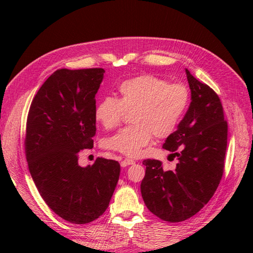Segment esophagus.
Here are the masks:
<instances>
[{"label":"esophagus","mask_w":253,"mask_h":253,"mask_svg":"<svg viewBox=\"0 0 253 253\" xmlns=\"http://www.w3.org/2000/svg\"><path fill=\"white\" fill-rule=\"evenodd\" d=\"M132 164H135V161L131 160V159H124L121 162V165L123 166V168H126V166L132 165Z\"/></svg>","instance_id":"esophagus-1"}]
</instances>
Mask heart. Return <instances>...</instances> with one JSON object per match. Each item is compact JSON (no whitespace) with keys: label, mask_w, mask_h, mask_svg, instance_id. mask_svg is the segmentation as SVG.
I'll use <instances>...</instances> for the list:
<instances>
[{"label":"heart","mask_w":253,"mask_h":253,"mask_svg":"<svg viewBox=\"0 0 253 253\" xmlns=\"http://www.w3.org/2000/svg\"><path fill=\"white\" fill-rule=\"evenodd\" d=\"M189 103V90L181 84H168L153 75H141L118 85V98L105 96L94 110L95 120L107 129L121 124L125 112H131L132 126L104 140V147L137 158L151 142L153 135H170Z\"/></svg>","instance_id":"b5f03b06"}]
</instances>
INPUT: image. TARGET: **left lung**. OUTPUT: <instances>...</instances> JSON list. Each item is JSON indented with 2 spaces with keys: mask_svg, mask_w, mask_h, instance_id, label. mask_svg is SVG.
<instances>
[{
  "mask_svg": "<svg viewBox=\"0 0 253 253\" xmlns=\"http://www.w3.org/2000/svg\"><path fill=\"white\" fill-rule=\"evenodd\" d=\"M191 102L165 150L178 163L163 170L158 160H144L140 190L147 208L161 219L186 221L206 206L218 187L227 148V123L218 95L186 68Z\"/></svg>",
  "mask_w": 253,
  "mask_h": 253,
  "instance_id": "obj_1",
  "label": "left lung"
}]
</instances>
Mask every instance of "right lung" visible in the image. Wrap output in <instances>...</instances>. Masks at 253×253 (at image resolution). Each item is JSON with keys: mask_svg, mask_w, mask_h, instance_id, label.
Returning <instances> with one entry per match:
<instances>
[{"mask_svg": "<svg viewBox=\"0 0 253 253\" xmlns=\"http://www.w3.org/2000/svg\"><path fill=\"white\" fill-rule=\"evenodd\" d=\"M104 73L58 69L41 85L27 118L25 150L32 179L52 211L74 224L101 216L120 178L117 161L78 164L80 150L93 147L95 94Z\"/></svg>", "mask_w": 253, "mask_h": 253, "instance_id": "obj_1", "label": "right lung"}]
</instances>
